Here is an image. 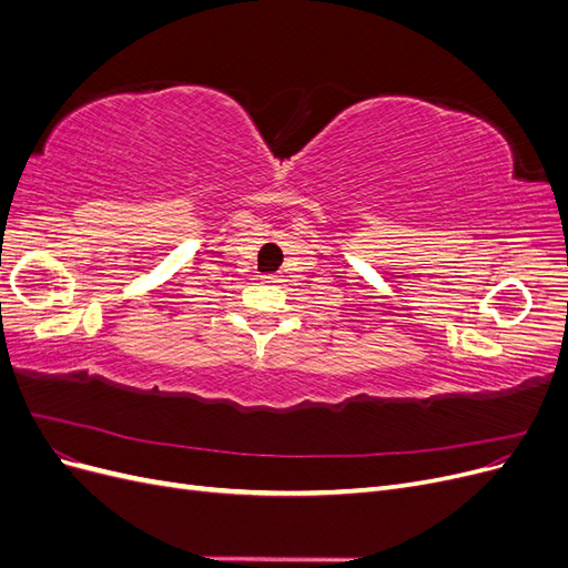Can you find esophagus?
Returning <instances> with one entry per match:
<instances>
[{"mask_svg":"<svg viewBox=\"0 0 568 568\" xmlns=\"http://www.w3.org/2000/svg\"><path fill=\"white\" fill-rule=\"evenodd\" d=\"M265 284H277L280 280H277V274H263V277H261Z\"/></svg>","mask_w":568,"mask_h":568,"instance_id":"1","label":"esophagus"}]
</instances>
